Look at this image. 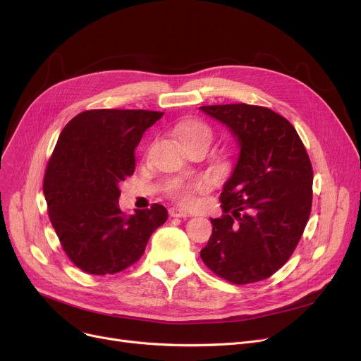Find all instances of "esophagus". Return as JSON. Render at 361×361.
Wrapping results in <instances>:
<instances>
[{
    "instance_id": "34e87169",
    "label": "esophagus",
    "mask_w": 361,
    "mask_h": 361,
    "mask_svg": "<svg viewBox=\"0 0 361 361\" xmlns=\"http://www.w3.org/2000/svg\"><path fill=\"white\" fill-rule=\"evenodd\" d=\"M168 214L173 218H187L188 216V214L184 209H180V207H169Z\"/></svg>"
}]
</instances>
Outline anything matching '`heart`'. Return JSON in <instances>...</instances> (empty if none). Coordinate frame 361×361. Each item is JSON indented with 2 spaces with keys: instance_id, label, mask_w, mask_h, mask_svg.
Masks as SVG:
<instances>
[{
  "instance_id": "obj_1",
  "label": "heart",
  "mask_w": 361,
  "mask_h": 361,
  "mask_svg": "<svg viewBox=\"0 0 361 361\" xmlns=\"http://www.w3.org/2000/svg\"><path fill=\"white\" fill-rule=\"evenodd\" d=\"M174 135L185 146V149L196 146L209 149L214 140L212 127L199 118H187L178 123L174 128ZM202 190L203 183L200 180L176 178L166 184L165 195L169 199H173L176 203L188 204L193 200L195 195Z\"/></svg>"
}]
</instances>
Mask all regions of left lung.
<instances>
[{"label": "left lung", "mask_w": 361, "mask_h": 361, "mask_svg": "<svg viewBox=\"0 0 361 361\" xmlns=\"http://www.w3.org/2000/svg\"><path fill=\"white\" fill-rule=\"evenodd\" d=\"M231 130L237 164L219 196L224 215L211 219L203 263L235 286L272 276L294 253L313 199V168L294 126L249 104L200 106Z\"/></svg>", "instance_id": "8db88e82"}]
</instances>
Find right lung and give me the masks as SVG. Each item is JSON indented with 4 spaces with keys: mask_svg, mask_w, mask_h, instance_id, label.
Here are the masks:
<instances>
[{
    "mask_svg": "<svg viewBox=\"0 0 361 361\" xmlns=\"http://www.w3.org/2000/svg\"><path fill=\"white\" fill-rule=\"evenodd\" d=\"M164 112L89 109L63 128L48 161L44 195L67 257L86 274L112 275L136 263L168 212L154 203L126 216L120 184L136 168L135 149Z\"/></svg>",
    "mask_w": 361,
    "mask_h": 361,
    "instance_id": "add662e5",
    "label": "right lung"
}]
</instances>
